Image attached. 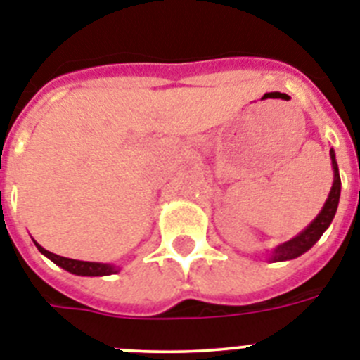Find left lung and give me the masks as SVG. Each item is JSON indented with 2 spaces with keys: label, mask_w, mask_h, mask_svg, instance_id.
Listing matches in <instances>:
<instances>
[{
  "label": "left lung",
  "mask_w": 360,
  "mask_h": 360,
  "mask_svg": "<svg viewBox=\"0 0 360 360\" xmlns=\"http://www.w3.org/2000/svg\"><path fill=\"white\" fill-rule=\"evenodd\" d=\"M330 158H332L333 168V184L325 206H323V210L319 212V215H317L300 235H296L294 238H290V240L280 244L273 252H271V258H269L271 262H285L301 257L303 252L309 251V249L321 238V235L326 231V228L332 224L335 212H338L339 197H341V177H339V168L338 161H335V152H333V148H330Z\"/></svg>",
  "instance_id": "1"
}]
</instances>
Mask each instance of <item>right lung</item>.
<instances>
[{
    "label": "right lung",
    "mask_w": 360,
    "mask_h": 360,
    "mask_svg": "<svg viewBox=\"0 0 360 360\" xmlns=\"http://www.w3.org/2000/svg\"><path fill=\"white\" fill-rule=\"evenodd\" d=\"M37 249L43 252L44 257L50 258L53 264H57L59 267H63L64 271L71 274H77V276H109V274L118 273L120 267H115L111 264H98V262H82V260H71V258H64L55 255V252L46 251L44 248L35 242Z\"/></svg>",
    "instance_id": "right-lung-1"
}]
</instances>
